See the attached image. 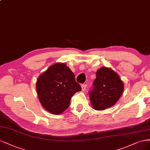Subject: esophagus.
I'll list each match as a JSON object with an SVG mask.
<instances>
[{
  "instance_id": "1",
  "label": "esophagus",
  "mask_w": 150,
  "mask_h": 150,
  "mask_svg": "<svg viewBox=\"0 0 150 150\" xmlns=\"http://www.w3.org/2000/svg\"><path fill=\"white\" fill-rule=\"evenodd\" d=\"M81 87H82V91H85L86 89V87H87V84H82L81 85Z\"/></svg>"
}]
</instances>
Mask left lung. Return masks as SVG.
<instances>
[{"instance_id": "obj_1", "label": "left lung", "mask_w": 150, "mask_h": 150, "mask_svg": "<svg viewBox=\"0 0 150 150\" xmlns=\"http://www.w3.org/2000/svg\"><path fill=\"white\" fill-rule=\"evenodd\" d=\"M123 83L115 72L106 67L98 69L89 95L94 109L102 110L113 106L122 96Z\"/></svg>"}]
</instances>
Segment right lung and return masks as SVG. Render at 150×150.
I'll use <instances>...</instances> for the list:
<instances>
[{
    "label": "right lung",
    "instance_id": "1",
    "mask_svg": "<svg viewBox=\"0 0 150 150\" xmlns=\"http://www.w3.org/2000/svg\"><path fill=\"white\" fill-rule=\"evenodd\" d=\"M81 91L71 70L63 63H56L41 74L37 91L41 104L53 114H60L70 105L71 97Z\"/></svg>",
    "mask_w": 150,
    "mask_h": 150
}]
</instances>
